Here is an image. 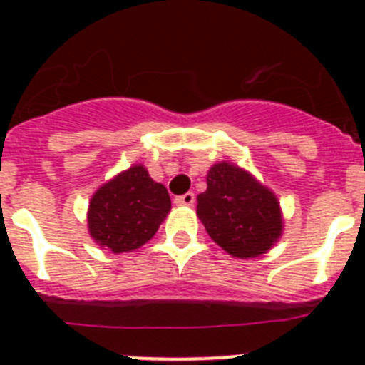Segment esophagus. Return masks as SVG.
I'll use <instances>...</instances> for the list:
<instances>
[{
    "mask_svg": "<svg viewBox=\"0 0 365 365\" xmlns=\"http://www.w3.org/2000/svg\"><path fill=\"white\" fill-rule=\"evenodd\" d=\"M193 202H195V195H193L192 192L185 193V195H179V197H175V205H179V206H192Z\"/></svg>",
    "mask_w": 365,
    "mask_h": 365,
    "instance_id": "obj_1",
    "label": "esophagus"
}]
</instances>
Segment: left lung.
Wrapping results in <instances>:
<instances>
[{
	"instance_id": "obj_1",
	"label": "left lung",
	"mask_w": 365,
	"mask_h": 365,
	"mask_svg": "<svg viewBox=\"0 0 365 365\" xmlns=\"http://www.w3.org/2000/svg\"><path fill=\"white\" fill-rule=\"evenodd\" d=\"M206 192L197 195V215L212 240L230 256L269 252L283 232L278 197L235 164H214Z\"/></svg>"
}]
</instances>
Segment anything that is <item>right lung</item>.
I'll use <instances>...</instances> for the list:
<instances>
[{
  "label": "right lung",
  "mask_w": 365,
  "mask_h": 365,
  "mask_svg": "<svg viewBox=\"0 0 365 365\" xmlns=\"http://www.w3.org/2000/svg\"><path fill=\"white\" fill-rule=\"evenodd\" d=\"M170 208L168 190L151 179L143 164H135L96 190L87 227L104 250L131 252L153 237Z\"/></svg>",
  "instance_id": "obj_1"
}]
</instances>
